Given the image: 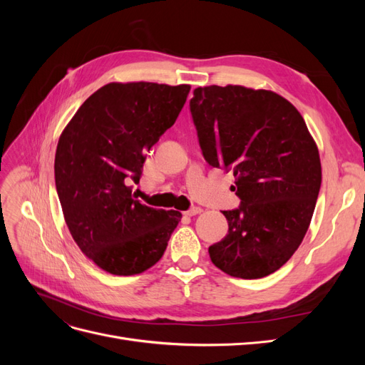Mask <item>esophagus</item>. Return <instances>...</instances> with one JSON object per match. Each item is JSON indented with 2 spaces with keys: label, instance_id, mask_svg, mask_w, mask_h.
<instances>
[{
  "label": "esophagus",
  "instance_id": "1",
  "mask_svg": "<svg viewBox=\"0 0 365 365\" xmlns=\"http://www.w3.org/2000/svg\"><path fill=\"white\" fill-rule=\"evenodd\" d=\"M201 212H202L201 207H192L190 210H187V212H184V215L185 216H196V215H200Z\"/></svg>",
  "mask_w": 365,
  "mask_h": 365
}]
</instances>
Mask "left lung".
<instances>
[{
  "label": "left lung",
  "instance_id": "left-lung-1",
  "mask_svg": "<svg viewBox=\"0 0 365 365\" xmlns=\"http://www.w3.org/2000/svg\"><path fill=\"white\" fill-rule=\"evenodd\" d=\"M190 113L205 161L233 172L240 205L208 248L231 277L260 279L300 247L322 185V163L302 114L282 96L240 85L196 88Z\"/></svg>",
  "mask_w": 365,
  "mask_h": 365
}]
</instances>
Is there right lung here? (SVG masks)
<instances>
[{
	"instance_id": "obj_1",
	"label": "right lung",
	"mask_w": 365,
	"mask_h": 365,
	"mask_svg": "<svg viewBox=\"0 0 365 365\" xmlns=\"http://www.w3.org/2000/svg\"><path fill=\"white\" fill-rule=\"evenodd\" d=\"M190 85L108 83L91 94L63 129L54 180L70 233L88 259L114 275L153 267L181 220L176 210L141 204L140 181L149 150L168 130Z\"/></svg>"
}]
</instances>
